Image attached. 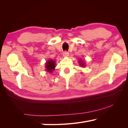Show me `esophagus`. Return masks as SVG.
<instances>
[{
	"mask_svg": "<svg viewBox=\"0 0 128 128\" xmlns=\"http://www.w3.org/2000/svg\"><path fill=\"white\" fill-rule=\"evenodd\" d=\"M63 55H64V56H68L69 55V52L67 51H64V53H63Z\"/></svg>",
	"mask_w": 128,
	"mask_h": 128,
	"instance_id": "1",
	"label": "esophagus"
}]
</instances>
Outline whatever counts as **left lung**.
Here are the masks:
<instances>
[{"label":"left lung","instance_id":"1","mask_svg":"<svg viewBox=\"0 0 128 128\" xmlns=\"http://www.w3.org/2000/svg\"><path fill=\"white\" fill-rule=\"evenodd\" d=\"M79 62H80V65H82V66H84V64L82 62V60H80Z\"/></svg>","mask_w":128,"mask_h":128}]
</instances>
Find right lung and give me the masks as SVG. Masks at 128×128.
Instances as JSON below:
<instances>
[{
  "label": "right lung",
  "mask_w": 128,
  "mask_h": 128,
  "mask_svg": "<svg viewBox=\"0 0 128 128\" xmlns=\"http://www.w3.org/2000/svg\"><path fill=\"white\" fill-rule=\"evenodd\" d=\"M55 68V64L54 60H48L46 63V70L47 71L50 72V73H52Z\"/></svg>",
  "instance_id": "right-lung-1"
}]
</instances>
